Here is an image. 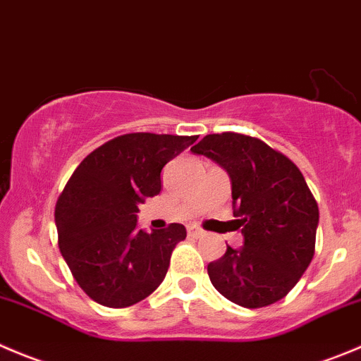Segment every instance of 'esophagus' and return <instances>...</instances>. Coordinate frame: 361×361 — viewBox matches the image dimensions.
I'll return each instance as SVG.
<instances>
[{
    "instance_id": "1",
    "label": "esophagus",
    "mask_w": 361,
    "mask_h": 361,
    "mask_svg": "<svg viewBox=\"0 0 361 361\" xmlns=\"http://www.w3.org/2000/svg\"><path fill=\"white\" fill-rule=\"evenodd\" d=\"M187 231H188V236H192V238H199L204 234V231H202L199 226H194V224H192V226H188Z\"/></svg>"
}]
</instances>
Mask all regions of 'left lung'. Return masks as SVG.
Instances as JSON below:
<instances>
[{"instance_id":"obj_1","label":"left lung","mask_w":361,"mask_h":361,"mask_svg":"<svg viewBox=\"0 0 361 361\" xmlns=\"http://www.w3.org/2000/svg\"><path fill=\"white\" fill-rule=\"evenodd\" d=\"M229 173L233 206L245 245H227L208 264L213 288L229 302L261 309L284 298L316 252L319 208L298 167L261 139L209 134L192 148Z\"/></svg>"}]
</instances>
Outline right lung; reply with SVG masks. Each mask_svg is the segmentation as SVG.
<instances>
[{
  "mask_svg": "<svg viewBox=\"0 0 361 361\" xmlns=\"http://www.w3.org/2000/svg\"><path fill=\"white\" fill-rule=\"evenodd\" d=\"M197 135H118L77 166L56 202L58 245L79 288L93 302L125 309L152 295L187 229H139L137 206L162 188L164 166Z\"/></svg>",
  "mask_w": 361,
  "mask_h": 361,
  "instance_id": "add662e5",
  "label": "right lung"
}]
</instances>
